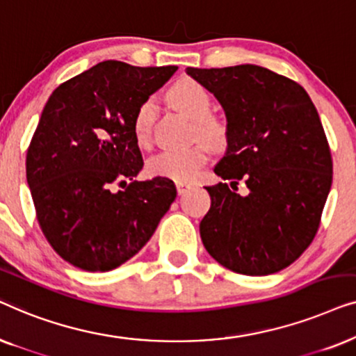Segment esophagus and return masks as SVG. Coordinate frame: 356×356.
<instances>
[{
  "label": "esophagus",
  "mask_w": 356,
  "mask_h": 356,
  "mask_svg": "<svg viewBox=\"0 0 356 356\" xmlns=\"http://www.w3.org/2000/svg\"><path fill=\"white\" fill-rule=\"evenodd\" d=\"M189 186H191V184L186 183V181H177V191H178L179 196H181V194L186 193Z\"/></svg>",
  "instance_id": "34e87169"
}]
</instances>
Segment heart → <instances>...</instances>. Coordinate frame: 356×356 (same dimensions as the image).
Returning <instances> with one entry per match:
<instances>
[{
	"label": "heart",
	"mask_w": 356,
	"mask_h": 356,
	"mask_svg": "<svg viewBox=\"0 0 356 356\" xmlns=\"http://www.w3.org/2000/svg\"><path fill=\"white\" fill-rule=\"evenodd\" d=\"M170 102L179 113L193 121V129L199 139L217 145L225 139V128L220 121L212 118V97L197 81L181 79L170 89ZM157 115L154 99H145L136 110L133 120L134 138L138 144L145 145L150 140L152 126ZM207 162V149L202 144H194L184 149L163 150L149 159L147 170L150 175L168 178L173 181H189L196 177L202 165Z\"/></svg>",
	"instance_id": "1"
}]
</instances>
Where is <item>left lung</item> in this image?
<instances>
[{"mask_svg":"<svg viewBox=\"0 0 356 356\" xmlns=\"http://www.w3.org/2000/svg\"><path fill=\"white\" fill-rule=\"evenodd\" d=\"M186 72L212 92L227 116V152L213 168L223 183L206 186L211 209L199 225L204 246L236 274L285 269L316 236L332 184L318 110L303 87L266 67Z\"/></svg>","mask_w":356,"mask_h":356,"instance_id":"obj_1","label":"left lung"}]
</instances>
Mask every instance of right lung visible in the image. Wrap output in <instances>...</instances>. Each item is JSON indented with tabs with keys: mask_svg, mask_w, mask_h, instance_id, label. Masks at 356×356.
I'll return each mask as SVG.
<instances>
[{
	"mask_svg": "<svg viewBox=\"0 0 356 356\" xmlns=\"http://www.w3.org/2000/svg\"><path fill=\"white\" fill-rule=\"evenodd\" d=\"M177 70L102 61L48 99L27 150V183L47 241L74 267L106 272L131 259L177 197L172 179H134L144 162L133 131L138 106Z\"/></svg>",
	"mask_w": 356,
	"mask_h": 356,
	"instance_id": "add662e5",
	"label": "right lung"
}]
</instances>
